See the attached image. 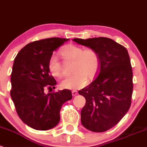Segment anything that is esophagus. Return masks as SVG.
Wrapping results in <instances>:
<instances>
[{
    "label": "esophagus",
    "instance_id": "34e87169",
    "mask_svg": "<svg viewBox=\"0 0 147 147\" xmlns=\"http://www.w3.org/2000/svg\"><path fill=\"white\" fill-rule=\"evenodd\" d=\"M71 93H72V96H76L77 94H78V91H77V90H72V91H71Z\"/></svg>",
    "mask_w": 147,
    "mask_h": 147
}]
</instances>
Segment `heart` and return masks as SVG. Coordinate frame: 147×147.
<instances>
[{
    "mask_svg": "<svg viewBox=\"0 0 147 147\" xmlns=\"http://www.w3.org/2000/svg\"><path fill=\"white\" fill-rule=\"evenodd\" d=\"M60 55L65 61H73L72 72L74 74L61 81L60 86L63 88H79L86 84L87 78L91 79L96 75L99 66L100 59L95 49L90 48L84 49L82 47L78 45H69L61 49ZM48 69L54 76H63L62 66L54 56L49 59Z\"/></svg>",
    "mask_w": 147,
    "mask_h": 147,
    "instance_id": "1",
    "label": "heart"
}]
</instances>
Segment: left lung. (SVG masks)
Returning a JSON list of instances; mask_svg holds the SVG:
<instances>
[{"label":"left lung","instance_id":"1","mask_svg":"<svg viewBox=\"0 0 147 147\" xmlns=\"http://www.w3.org/2000/svg\"><path fill=\"white\" fill-rule=\"evenodd\" d=\"M73 41L95 49L100 59L96 79L78 91L86 98L81 123L94 132L107 131L118 123L131 105L133 74L128 51L107 37Z\"/></svg>","mask_w":147,"mask_h":147}]
</instances>
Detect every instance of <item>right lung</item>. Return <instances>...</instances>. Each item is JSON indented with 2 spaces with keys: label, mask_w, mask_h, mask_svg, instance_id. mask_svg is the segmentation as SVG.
Listing matches in <instances>:
<instances>
[{
  "label": "right lung",
  "mask_w": 147,
  "mask_h": 147,
  "mask_svg": "<svg viewBox=\"0 0 147 147\" xmlns=\"http://www.w3.org/2000/svg\"><path fill=\"white\" fill-rule=\"evenodd\" d=\"M69 39L52 37L29 43L18 52L11 74L10 96L22 122L37 130H48L60 120V110L72 98L71 91L52 90L57 81L50 74L48 62L53 51Z\"/></svg>",
  "instance_id": "obj_1"
}]
</instances>
